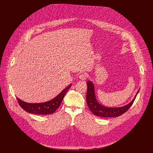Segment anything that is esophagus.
Instances as JSON below:
<instances>
[{"label": "esophagus", "instance_id": "obj_1", "mask_svg": "<svg viewBox=\"0 0 153 153\" xmlns=\"http://www.w3.org/2000/svg\"><path fill=\"white\" fill-rule=\"evenodd\" d=\"M79 79H81V80H86V74H84V73L80 74V76H79Z\"/></svg>", "mask_w": 153, "mask_h": 153}]
</instances>
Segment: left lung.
<instances>
[{
    "label": "left lung",
    "instance_id": "1",
    "mask_svg": "<svg viewBox=\"0 0 153 153\" xmlns=\"http://www.w3.org/2000/svg\"><path fill=\"white\" fill-rule=\"evenodd\" d=\"M86 84L88 87L86 93L87 104L93 114L102 117H116L125 113L133 103L140 90L139 89L134 99L127 105L120 107H106L99 103L97 100L94 86L92 81H88Z\"/></svg>",
    "mask_w": 153,
    "mask_h": 153
}]
</instances>
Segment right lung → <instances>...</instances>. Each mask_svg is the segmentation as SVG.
Here are the masks:
<instances>
[{
  "label": "right lung",
  "instance_id": "right-lung-1",
  "mask_svg": "<svg viewBox=\"0 0 153 153\" xmlns=\"http://www.w3.org/2000/svg\"><path fill=\"white\" fill-rule=\"evenodd\" d=\"M71 86V83L67 86L66 88L62 90L56 97L54 99L43 103H27L23 100H20L17 97L20 106L25 111L29 113L36 114H42V115H47L54 113L57 109L59 107L60 103L62 102V100L67 93L68 89Z\"/></svg>",
  "mask_w": 153,
  "mask_h": 153
}]
</instances>
